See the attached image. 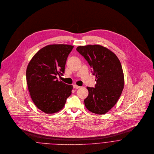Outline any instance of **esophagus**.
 <instances>
[{"label": "esophagus", "mask_w": 154, "mask_h": 154, "mask_svg": "<svg viewBox=\"0 0 154 154\" xmlns=\"http://www.w3.org/2000/svg\"><path fill=\"white\" fill-rule=\"evenodd\" d=\"M73 88H75V89H78V88H80V87L77 85H76V84H75V85H73Z\"/></svg>", "instance_id": "1"}]
</instances>
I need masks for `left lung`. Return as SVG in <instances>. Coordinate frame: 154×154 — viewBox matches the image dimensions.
<instances>
[{
	"instance_id": "obj_1",
	"label": "left lung",
	"mask_w": 154,
	"mask_h": 154,
	"mask_svg": "<svg viewBox=\"0 0 154 154\" xmlns=\"http://www.w3.org/2000/svg\"><path fill=\"white\" fill-rule=\"evenodd\" d=\"M77 51L93 68L96 77L95 87H87L89 94L84 100L90 112L102 115L118 102L124 88V78L120 61L107 48L99 45L79 46Z\"/></svg>"
}]
</instances>
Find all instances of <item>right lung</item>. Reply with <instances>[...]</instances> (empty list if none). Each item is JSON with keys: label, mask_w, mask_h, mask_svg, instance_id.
Segmentation results:
<instances>
[{"label": "right lung", "mask_w": 154, "mask_h": 154, "mask_svg": "<svg viewBox=\"0 0 154 154\" xmlns=\"http://www.w3.org/2000/svg\"><path fill=\"white\" fill-rule=\"evenodd\" d=\"M73 48L64 44L47 45L33 56L27 66L26 80L30 97L36 106L46 113L61 110L72 94L73 86L59 81L57 76L64 73Z\"/></svg>", "instance_id": "1"}]
</instances>
